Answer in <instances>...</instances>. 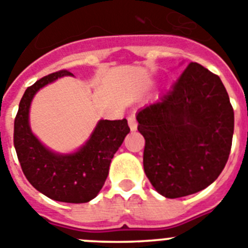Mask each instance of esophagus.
Here are the masks:
<instances>
[{"mask_svg":"<svg viewBox=\"0 0 248 248\" xmlns=\"http://www.w3.org/2000/svg\"><path fill=\"white\" fill-rule=\"evenodd\" d=\"M128 124H129V126H130L131 130H137L138 123H137V120H135V117L133 115V114L128 117Z\"/></svg>","mask_w":248,"mask_h":248,"instance_id":"obj_1","label":"esophagus"}]
</instances>
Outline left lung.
<instances>
[{
    "mask_svg": "<svg viewBox=\"0 0 248 248\" xmlns=\"http://www.w3.org/2000/svg\"><path fill=\"white\" fill-rule=\"evenodd\" d=\"M144 171L168 199L211 185L226 165L235 117L220 77L191 62L172 88L138 113Z\"/></svg>",
    "mask_w": 248,
    "mask_h": 248,
    "instance_id": "obj_1",
    "label": "left lung"
}]
</instances>
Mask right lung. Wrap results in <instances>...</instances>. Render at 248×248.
<instances>
[{"label":"right lung","mask_w":248,"mask_h":248,"mask_svg":"<svg viewBox=\"0 0 248 248\" xmlns=\"http://www.w3.org/2000/svg\"><path fill=\"white\" fill-rule=\"evenodd\" d=\"M64 76L73 74L63 69L26 89L15 118L13 144L22 171L34 189L52 200L83 203L100 191L111 159L130 128L126 119L100 120L88 141L73 154H57L46 148L30 128V105L39 89Z\"/></svg>","instance_id":"right-lung-1"}]
</instances>
